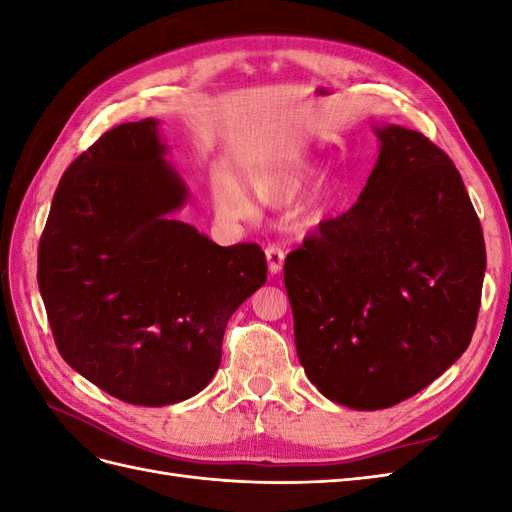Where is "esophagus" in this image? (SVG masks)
I'll use <instances>...</instances> for the list:
<instances>
[{"mask_svg":"<svg viewBox=\"0 0 512 512\" xmlns=\"http://www.w3.org/2000/svg\"><path fill=\"white\" fill-rule=\"evenodd\" d=\"M265 254H267L269 273H271V275H280L282 269H284V258H286V254L280 250V247H275V245H269L267 250H265Z\"/></svg>","mask_w":512,"mask_h":512,"instance_id":"esophagus-1","label":"esophagus"}]
</instances>
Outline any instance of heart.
Masks as SVG:
<instances>
[{
    "label": "heart",
    "mask_w": 512,
    "mask_h": 512,
    "mask_svg": "<svg viewBox=\"0 0 512 512\" xmlns=\"http://www.w3.org/2000/svg\"><path fill=\"white\" fill-rule=\"evenodd\" d=\"M312 179V173H294L290 177H286L284 181H269L262 179L254 183V194L256 200L262 205H282L288 203L290 198L297 196L305 185ZM213 200L218 209L228 215V218L235 220H243L247 215L252 213V203L247 200V196L237 188L235 181H230L228 177H218L213 181ZM327 194L324 192H316L309 203L303 207L301 211V224L305 228L318 226L327 213Z\"/></svg>",
    "instance_id": "1"
}]
</instances>
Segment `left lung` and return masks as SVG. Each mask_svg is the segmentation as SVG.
Listing matches in <instances>:
<instances>
[{
	"label": "left lung",
	"mask_w": 512,
	"mask_h": 512,
	"mask_svg": "<svg viewBox=\"0 0 512 512\" xmlns=\"http://www.w3.org/2000/svg\"><path fill=\"white\" fill-rule=\"evenodd\" d=\"M374 134L378 160L359 200L284 265L305 374L352 410L399 404L466 352L487 267L451 158L404 126Z\"/></svg>",
	"instance_id": "8db88e82"
}]
</instances>
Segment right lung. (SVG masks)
Listing matches in <instances>:
<instances>
[{
  "label": "right lung",
  "mask_w": 512,
  "mask_h": 512,
  "mask_svg": "<svg viewBox=\"0 0 512 512\" xmlns=\"http://www.w3.org/2000/svg\"><path fill=\"white\" fill-rule=\"evenodd\" d=\"M160 121L121 123L61 177L38 247L55 344L83 378L126 404L200 393L237 307L267 282L254 243L222 247L173 220L190 198Z\"/></svg>",
  "instance_id": "1"
}]
</instances>
